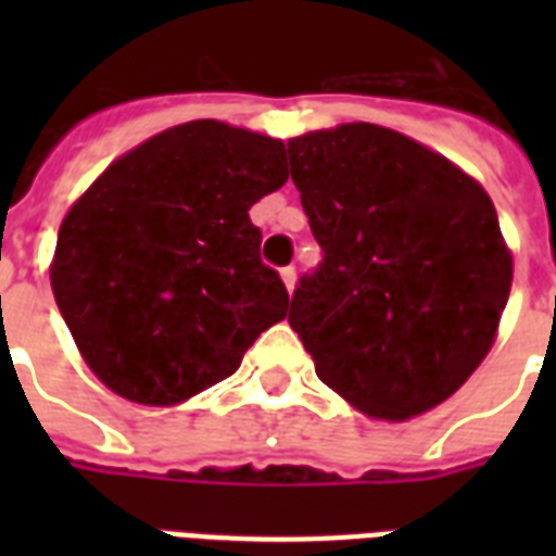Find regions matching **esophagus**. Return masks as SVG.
<instances>
[{
    "label": "esophagus",
    "mask_w": 556,
    "mask_h": 556,
    "mask_svg": "<svg viewBox=\"0 0 556 556\" xmlns=\"http://www.w3.org/2000/svg\"><path fill=\"white\" fill-rule=\"evenodd\" d=\"M279 277H282V282H286V288H288V291H294V282H296V270L291 268V265H288V268H282V270H279Z\"/></svg>",
    "instance_id": "esophagus-1"
}]
</instances>
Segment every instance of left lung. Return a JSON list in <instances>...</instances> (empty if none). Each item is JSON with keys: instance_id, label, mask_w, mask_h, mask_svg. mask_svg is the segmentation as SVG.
Returning a JSON list of instances; mask_svg holds the SVG:
<instances>
[{"instance_id": "obj_1", "label": "left lung", "mask_w": 556, "mask_h": 556, "mask_svg": "<svg viewBox=\"0 0 556 556\" xmlns=\"http://www.w3.org/2000/svg\"><path fill=\"white\" fill-rule=\"evenodd\" d=\"M288 155L323 248L288 312L317 378L387 421L447 401L491 352L514 279L491 195L375 124L300 135Z\"/></svg>"}]
</instances>
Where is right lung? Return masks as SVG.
<instances>
[{"instance_id": "add662e5", "label": "right lung", "mask_w": 556, "mask_h": 556, "mask_svg": "<svg viewBox=\"0 0 556 556\" xmlns=\"http://www.w3.org/2000/svg\"><path fill=\"white\" fill-rule=\"evenodd\" d=\"M288 181L286 143L222 121L155 135L74 201L51 288L89 369L126 401L173 406L242 364L288 314L248 210Z\"/></svg>"}]
</instances>
